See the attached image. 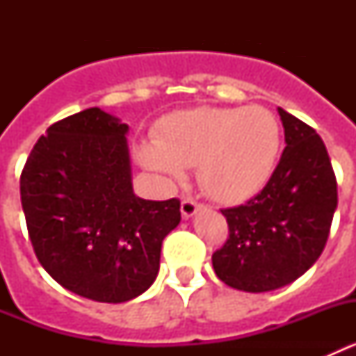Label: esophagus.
<instances>
[{
    "instance_id": "1",
    "label": "esophagus",
    "mask_w": 356,
    "mask_h": 356,
    "mask_svg": "<svg viewBox=\"0 0 356 356\" xmlns=\"http://www.w3.org/2000/svg\"><path fill=\"white\" fill-rule=\"evenodd\" d=\"M201 207L203 205H201L200 201H196L191 196H185L184 200H181V216H184V219H188V217H193Z\"/></svg>"
}]
</instances>
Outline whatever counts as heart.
I'll list each match as a JSON object with an SVG mask.
<instances>
[{"mask_svg": "<svg viewBox=\"0 0 356 356\" xmlns=\"http://www.w3.org/2000/svg\"><path fill=\"white\" fill-rule=\"evenodd\" d=\"M155 140L137 149L139 162L169 180L197 168L207 194L238 203L269 181L282 147V128L266 106H197L163 118Z\"/></svg>", "mask_w": 356, "mask_h": 356, "instance_id": "obj_1", "label": "heart"}]
</instances>
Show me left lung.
Instances as JSON below:
<instances>
[{
    "label": "left lung",
    "mask_w": 356,
    "mask_h": 356,
    "mask_svg": "<svg viewBox=\"0 0 356 356\" xmlns=\"http://www.w3.org/2000/svg\"><path fill=\"white\" fill-rule=\"evenodd\" d=\"M278 114L287 146L271 178L244 205L221 210L228 238L212 266L237 291H275L305 275L325 250L337 209V180L323 139L284 108Z\"/></svg>",
    "instance_id": "8db88e82"
}]
</instances>
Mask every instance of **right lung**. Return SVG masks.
<instances>
[{
  "label": "right lung",
  "mask_w": 356,
  "mask_h": 356,
  "mask_svg": "<svg viewBox=\"0 0 356 356\" xmlns=\"http://www.w3.org/2000/svg\"><path fill=\"white\" fill-rule=\"evenodd\" d=\"M128 124L99 108L53 122L21 172V203L40 266L74 294L124 303L155 282L180 200L131 187Z\"/></svg>",
  "instance_id": "add662e5"
}]
</instances>
